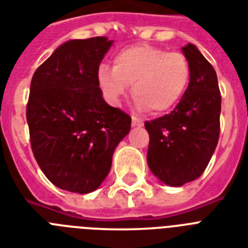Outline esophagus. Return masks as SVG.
<instances>
[{
    "mask_svg": "<svg viewBox=\"0 0 248 248\" xmlns=\"http://www.w3.org/2000/svg\"><path fill=\"white\" fill-rule=\"evenodd\" d=\"M142 124H144V121L141 118L132 116V126H142Z\"/></svg>",
    "mask_w": 248,
    "mask_h": 248,
    "instance_id": "obj_1",
    "label": "esophagus"
}]
</instances>
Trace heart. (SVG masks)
Returning <instances> with one entry per match:
<instances>
[{
  "instance_id": "heart-1",
  "label": "heart",
  "mask_w": 248,
  "mask_h": 248,
  "mask_svg": "<svg viewBox=\"0 0 248 248\" xmlns=\"http://www.w3.org/2000/svg\"><path fill=\"white\" fill-rule=\"evenodd\" d=\"M96 78L110 104H120L127 94L128 85H132L139 108L163 114L172 110L186 94L191 66L181 52L139 44L118 52L113 58V67L100 65Z\"/></svg>"
}]
</instances>
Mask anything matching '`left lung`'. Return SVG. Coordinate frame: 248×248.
Masks as SVG:
<instances>
[{
  "label": "left lung",
  "instance_id": "1",
  "mask_svg": "<svg viewBox=\"0 0 248 248\" xmlns=\"http://www.w3.org/2000/svg\"><path fill=\"white\" fill-rule=\"evenodd\" d=\"M182 51L191 66L186 94L170 113L145 122L149 168L173 187L202 174L220 132L222 96L217 72L194 44L188 43Z\"/></svg>",
  "mask_w": 248,
  "mask_h": 248
}]
</instances>
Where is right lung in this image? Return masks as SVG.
I'll list each match as a JSON object with an SVG mask.
<instances>
[{
	"mask_svg": "<svg viewBox=\"0 0 248 248\" xmlns=\"http://www.w3.org/2000/svg\"><path fill=\"white\" fill-rule=\"evenodd\" d=\"M110 46L106 37L68 40L30 82L26 121L34 158L54 186L70 192L96 190L130 132L131 117L106 103L96 78Z\"/></svg>",
	"mask_w": 248,
	"mask_h": 248,
	"instance_id": "right-lung-1",
	"label": "right lung"
}]
</instances>
